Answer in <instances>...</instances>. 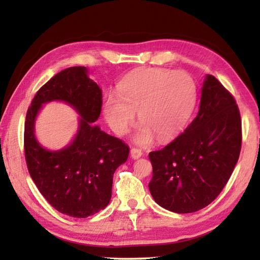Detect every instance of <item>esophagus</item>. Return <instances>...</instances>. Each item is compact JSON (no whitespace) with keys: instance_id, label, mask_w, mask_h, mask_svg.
I'll return each instance as SVG.
<instances>
[{"instance_id":"esophagus-1","label":"esophagus","mask_w":260,"mask_h":260,"mask_svg":"<svg viewBox=\"0 0 260 260\" xmlns=\"http://www.w3.org/2000/svg\"><path fill=\"white\" fill-rule=\"evenodd\" d=\"M141 156H142V151H141L140 149L138 148L131 149V157L133 158V159H138V158H140Z\"/></svg>"}]
</instances>
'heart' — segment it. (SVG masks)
<instances>
[{
	"label": "heart",
	"mask_w": 260,
	"mask_h": 260,
	"mask_svg": "<svg viewBox=\"0 0 260 260\" xmlns=\"http://www.w3.org/2000/svg\"><path fill=\"white\" fill-rule=\"evenodd\" d=\"M197 89L186 72L144 68L132 72L119 86V94H108L104 114L117 134H124L139 111L135 143L148 146L157 136L167 141L177 136L193 111Z\"/></svg>",
	"instance_id": "b5f03b06"
}]
</instances>
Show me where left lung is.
Here are the masks:
<instances>
[{
  "label": "left lung",
  "instance_id": "1",
  "mask_svg": "<svg viewBox=\"0 0 260 260\" xmlns=\"http://www.w3.org/2000/svg\"><path fill=\"white\" fill-rule=\"evenodd\" d=\"M242 144L239 107L213 76H206L200 111L183 133L151 151L149 189L158 204L191 213L217 199L234 171Z\"/></svg>",
  "mask_w": 260,
  "mask_h": 260
}]
</instances>
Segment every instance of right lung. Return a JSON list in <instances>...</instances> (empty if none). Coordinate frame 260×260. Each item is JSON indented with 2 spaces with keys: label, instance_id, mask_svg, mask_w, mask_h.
<instances>
[{
  "label": "right lung",
  "instance_id": "add662e5",
  "mask_svg": "<svg viewBox=\"0 0 260 260\" xmlns=\"http://www.w3.org/2000/svg\"><path fill=\"white\" fill-rule=\"evenodd\" d=\"M63 100L81 114L78 134L69 147L49 152L34 136L35 117L43 103ZM102 109V91L85 67L65 69L35 94L26 113L24 150L30 178L51 206L73 218L98 213L111 200L113 173L127 160L124 141L93 122Z\"/></svg>",
  "mask_w": 260,
  "mask_h": 260
}]
</instances>
